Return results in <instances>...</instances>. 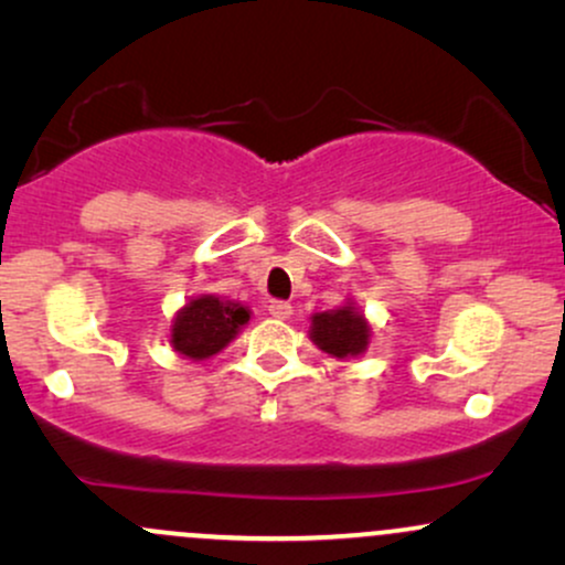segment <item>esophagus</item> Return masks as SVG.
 <instances>
[{
  "label": "esophagus",
  "mask_w": 565,
  "mask_h": 565,
  "mask_svg": "<svg viewBox=\"0 0 565 565\" xmlns=\"http://www.w3.org/2000/svg\"><path fill=\"white\" fill-rule=\"evenodd\" d=\"M268 310H270V316H274V319H278V321L291 319V305L284 302V300H274L268 305Z\"/></svg>",
  "instance_id": "obj_1"
}]
</instances>
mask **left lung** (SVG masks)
<instances>
[{"label":"left lung","mask_w":565,"mask_h":565,"mask_svg":"<svg viewBox=\"0 0 565 565\" xmlns=\"http://www.w3.org/2000/svg\"><path fill=\"white\" fill-rule=\"evenodd\" d=\"M308 334L316 348L340 361L359 359V355L366 353L369 342H372V327H369L364 310L353 300H348L334 310L310 316Z\"/></svg>","instance_id":"left-lung-1"}]
</instances>
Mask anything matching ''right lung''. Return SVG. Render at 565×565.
Instances as JSON below:
<instances>
[{"label": "right lung", "mask_w": 565, "mask_h": 565, "mask_svg": "<svg viewBox=\"0 0 565 565\" xmlns=\"http://www.w3.org/2000/svg\"><path fill=\"white\" fill-rule=\"evenodd\" d=\"M249 305L223 300L217 295H196L174 313L170 345L178 355L206 361L228 348V342L249 323Z\"/></svg>", "instance_id": "right-lung-1"}]
</instances>
